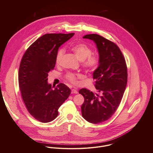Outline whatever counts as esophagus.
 Returning a JSON list of instances; mask_svg holds the SVG:
<instances>
[{
    "mask_svg": "<svg viewBox=\"0 0 153 153\" xmlns=\"http://www.w3.org/2000/svg\"><path fill=\"white\" fill-rule=\"evenodd\" d=\"M71 93L72 94H78V91L76 89H72L71 90Z\"/></svg>",
    "mask_w": 153,
    "mask_h": 153,
    "instance_id": "1",
    "label": "esophagus"
}]
</instances>
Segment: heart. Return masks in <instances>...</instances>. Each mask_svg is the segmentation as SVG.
Returning a JSON list of instances; mask_svg holds the SVG:
<instances>
[{"mask_svg": "<svg viewBox=\"0 0 153 153\" xmlns=\"http://www.w3.org/2000/svg\"><path fill=\"white\" fill-rule=\"evenodd\" d=\"M71 50L74 52L77 58L82 61L83 66L88 71H94L100 64V57L97 55H92V51L87 45L82 43L74 44L71 46ZM65 51L59 49L56 54L55 62L59 65L62 60ZM80 75L73 73H68L66 75V79L73 84H76L77 78Z\"/></svg>", "mask_w": 153, "mask_h": 153, "instance_id": "obj_1", "label": "heart"}]
</instances>
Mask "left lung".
Here are the masks:
<instances>
[{
    "label": "left lung",
    "mask_w": 153,
    "mask_h": 153,
    "mask_svg": "<svg viewBox=\"0 0 153 153\" xmlns=\"http://www.w3.org/2000/svg\"><path fill=\"white\" fill-rule=\"evenodd\" d=\"M83 38L93 41L99 53L100 64L92 75L98 92L86 88L79 91L85 100L81 106L83 118L97 124L108 120L118 107L127 83V68L115 43L97 34L86 35Z\"/></svg>",
    "instance_id": "left-lung-1"
}]
</instances>
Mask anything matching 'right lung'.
Masks as SVG:
<instances>
[{
  "label": "right lung",
  "mask_w": 153,
  "mask_h": 153,
  "mask_svg": "<svg viewBox=\"0 0 153 153\" xmlns=\"http://www.w3.org/2000/svg\"><path fill=\"white\" fill-rule=\"evenodd\" d=\"M74 35V33L45 34L23 55L18 78L22 99L30 114L41 123L55 119L59 108L71 94L69 88L62 83L52 89L48 76L55 68L59 48Z\"/></svg>",
  "instance_id": "1"
}]
</instances>
